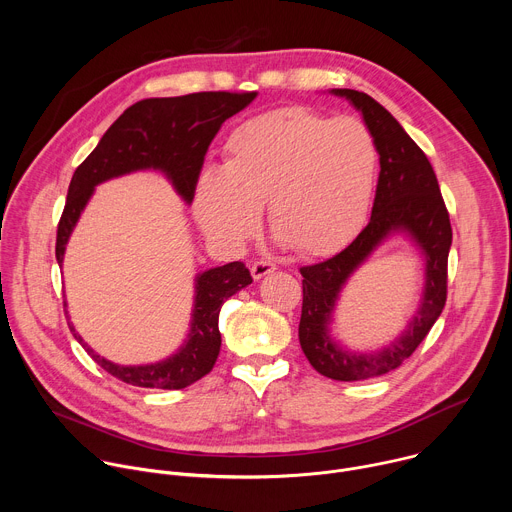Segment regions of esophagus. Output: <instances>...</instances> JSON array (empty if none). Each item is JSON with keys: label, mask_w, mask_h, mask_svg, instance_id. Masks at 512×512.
<instances>
[{"label": "esophagus", "mask_w": 512, "mask_h": 512, "mask_svg": "<svg viewBox=\"0 0 512 512\" xmlns=\"http://www.w3.org/2000/svg\"><path fill=\"white\" fill-rule=\"evenodd\" d=\"M273 271H275V263H271V261H255L251 265L253 279H261V277H265V275H269Z\"/></svg>", "instance_id": "esophagus-1"}]
</instances>
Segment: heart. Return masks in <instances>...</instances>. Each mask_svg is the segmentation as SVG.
Returning <instances> with one entry per match:
<instances>
[{"label": "heart", "instance_id": "heart-1", "mask_svg": "<svg viewBox=\"0 0 512 512\" xmlns=\"http://www.w3.org/2000/svg\"><path fill=\"white\" fill-rule=\"evenodd\" d=\"M377 145L360 119H328L283 107L235 127L225 164L206 166L192 210L204 235L243 247L261 225V206L281 243L298 255L342 249L364 225L377 178Z\"/></svg>", "mask_w": 512, "mask_h": 512}]
</instances>
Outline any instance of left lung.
Returning a JSON list of instances; mask_svg holds the SVG:
<instances>
[{
  "label": "left lung",
  "mask_w": 512,
  "mask_h": 512,
  "mask_svg": "<svg viewBox=\"0 0 512 512\" xmlns=\"http://www.w3.org/2000/svg\"><path fill=\"white\" fill-rule=\"evenodd\" d=\"M330 93L346 99L362 115L377 145L381 174L369 225L332 259L300 269L304 304L298 334L306 358L320 375L348 383L401 367L440 318L446 306L452 227L435 172L401 123L367 93L352 89H330ZM395 234L407 236L426 261L420 306L406 330L387 347L369 353L350 351L329 334L335 304L357 267Z\"/></svg>",
  "instance_id": "8db88e82"
}]
</instances>
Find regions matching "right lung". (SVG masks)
I'll return each mask as SVG.
<instances>
[{
  "label": "right lung",
  "mask_w": 512,
  "mask_h": 512,
  "mask_svg": "<svg viewBox=\"0 0 512 512\" xmlns=\"http://www.w3.org/2000/svg\"><path fill=\"white\" fill-rule=\"evenodd\" d=\"M255 97L257 93H192L184 97L143 99L125 109L70 180L56 235L58 265L62 267L68 239L95 186L111 178L158 170L168 178L178 196L190 204L204 154L216 131L229 117L251 105ZM251 281V273L241 261L198 273L194 277V304L186 340L174 354L158 362H111L83 340L72 322H68V328L99 367L119 381L145 389H184L212 371L221 352L218 312L225 300Z\"/></svg>",
  "instance_id": "right-lung-1"
}]
</instances>
